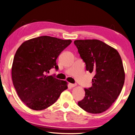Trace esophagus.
I'll use <instances>...</instances> for the list:
<instances>
[{
  "label": "esophagus",
  "mask_w": 135,
  "mask_h": 135,
  "mask_svg": "<svg viewBox=\"0 0 135 135\" xmlns=\"http://www.w3.org/2000/svg\"><path fill=\"white\" fill-rule=\"evenodd\" d=\"M76 85V84H70V86L71 87H74Z\"/></svg>",
  "instance_id": "obj_1"
}]
</instances>
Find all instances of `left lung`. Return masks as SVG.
I'll use <instances>...</instances> for the list:
<instances>
[{
  "instance_id": "8db88e82",
  "label": "left lung",
  "mask_w": 135,
  "mask_h": 135,
  "mask_svg": "<svg viewBox=\"0 0 135 135\" xmlns=\"http://www.w3.org/2000/svg\"><path fill=\"white\" fill-rule=\"evenodd\" d=\"M74 43L86 70L94 73L92 86L85 88V96L78 106L86 112L107 110L119 95L125 82L123 63L117 50L98 40H77Z\"/></svg>"
}]
</instances>
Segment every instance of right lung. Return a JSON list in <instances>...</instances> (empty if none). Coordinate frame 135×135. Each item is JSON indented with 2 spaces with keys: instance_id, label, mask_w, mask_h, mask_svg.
I'll use <instances>...</instances> for the list:
<instances>
[{
  "instance_id": "1",
  "label": "right lung",
  "mask_w": 135,
  "mask_h": 135,
  "mask_svg": "<svg viewBox=\"0 0 135 135\" xmlns=\"http://www.w3.org/2000/svg\"><path fill=\"white\" fill-rule=\"evenodd\" d=\"M71 42L44 36L26 41L17 49L12 68V81L20 99L30 109H46L67 89L66 81L46 75L51 68L58 70L57 57Z\"/></svg>"
}]
</instances>
